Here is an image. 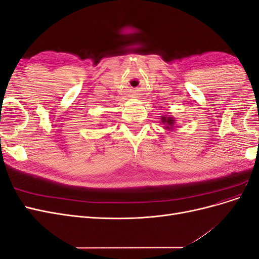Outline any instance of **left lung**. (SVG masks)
Returning <instances> with one entry per match:
<instances>
[{
	"label": "left lung",
	"instance_id": "1",
	"mask_svg": "<svg viewBox=\"0 0 259 259\" xmlns=\"http://www.w3.org/2000/svg\"><path fill=\"white\" fill-rule=\"evenodd\" d=\"M161 123L164 125L163 128H165L167 131H173L176 126V120L174 116L171 115H163L161 116Z\"/></svg>",
	"mask_w": 259,
	"mask_h": 259
}]
</instances>
